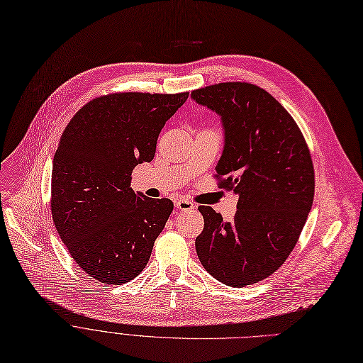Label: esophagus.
I'll use <instances>...</instances> for the list:
<instances>
[{"instance_id":"34e87169","label":"esophagus","mask_w":363,"mask_h":363,"mask_svg":"<svg viewBox=\"0 0 363 363\" xmlns=\"http://www.w3.org/2000/svg\"><path fill=\"white\" fill-rule=\"evenodd\" d=\"M174 205H176V208H179L180 211H189V210H194L195 208V205L191 201H187L184 198L176 199Z\"/></svg>"}]
</instances>
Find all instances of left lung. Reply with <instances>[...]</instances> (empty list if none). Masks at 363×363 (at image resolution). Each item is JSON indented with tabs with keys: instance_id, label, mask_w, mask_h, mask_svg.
<instances>
[{
	"instance_id": "left-lung-1",
	"label": "left lung",
	"mask_w": 363,
	"mask_h": 363,
	"mask_svg": "<svg viewBox=\"0 0 363 363\" xmlns=\"http://www.w3.org/2000/svg\"><path fill=\"white\" fill-rule=\"evenodd\" d=\"M191 97L221 118L224 147L216 177L238 195L232 221L199 206L203 230L195 240L196 254L224 285L257 284L284 264L312 208L308 147L286 109L254 84L220 82Z\"/></svg>"
}]
</instances>
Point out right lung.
<instances>
[{
  "label": "right lung",
  "instance_id": "1",
  "mask_svg": "<svg viewBox=\"0 0 363 363\" xmlns=\"http://www.w3.org/2000/svg\"><path fill=\"white\" fill-rule=\"evenodd\" d=\"M189 93H113L82 106L65 128L51 171V214L74 262L112 285L134 279L174 208L130 187L150 162L167 121Z\"/></svg>",
  "mask_w": 363,
  "mask_h": 363
}]
</instances>
